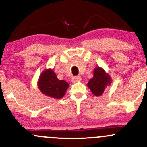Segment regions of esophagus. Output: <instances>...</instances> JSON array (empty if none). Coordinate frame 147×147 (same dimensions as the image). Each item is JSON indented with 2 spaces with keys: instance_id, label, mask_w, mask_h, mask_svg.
<instances>
[{
  "instance_id": "1",
  "label": "esophagus",
  "mask_w": 147,
  "mask_h": 147,
  "mask_svg": "<svg viewBox=\"0 0 147 147\" xmlns=\"http://www.w3.org/2000/svg\"><path fill=\"white\" fill-rule=\"evenodd\" d=\"M81 77L80 76H75V77H73V78H72V83H75V82H80V81L81 80Z\"/></svg>"
}]
</instances>
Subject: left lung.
Returning <instances> with one entry per match:
<instances>
[{
	"instance_id": "8db88e82",
	"label": "left lung",
	"mask_w": 147,
	"mask_h": 147,
	"mask_svg": "<svg viewBox=\"0 0 147 147\" xmlns=\"http://www.w3.org/2000/svg\"><path fill=\"white\" fill-rule=\"evenodd\" d=\"M112 79L109 74L100 67H96L94 70L93 78L90 80L87 86L90 89L93 94L95 96H100L103 94L105 89L108 85H110Z\"/></svg>"
}]
</instances>
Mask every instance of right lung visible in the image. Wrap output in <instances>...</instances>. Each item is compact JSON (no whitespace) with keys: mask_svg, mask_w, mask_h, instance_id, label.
Listing matches in <instances>:
<instances>
[{"mask_svg":"<svg viewBox=\"0 0 147 147\" xmlns=\"http://www.w3.org/2000/svg\"><path fill=\"white\" fill-rule=\"evenodd\" d=\"M38 86L41 92L45 95L55 99H60L65 95L69 84L65 80L57 79L53 69H47L41 73Z\"/></svg>","mask_w":147,"mask_h":147,"instance_id":"1","label":"right lung"}]
</instances>
